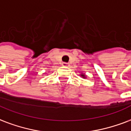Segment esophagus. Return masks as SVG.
<instances>
[{
  "label": "esophagus",
  "mask_w": 131,
  "mask_h": 131,
  "mask_svg": "<svg viewBox=\"0 0 131 131\" xmlns=\"http://www.w3.org/2000/svg\"><path fill=\"white\" fill-rule=\"evenodd\" d=\"M62 66H68V65H69V64H68L67 62H62Z\"/></svg>",
  "instance_id": "34e87169"
}]
</instances>
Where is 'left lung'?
Masks as SVG:
<instances>
[{
    "label": "left lung",
    "instance_id": "obj_1",
    "mask_svg": "<svg viewBox=\"0 0 131 131\" xmlns=\"http://www.w3.org/2000/svg\"><path fill=\"white\" fill-rule=\"evenodd\" d=\"M82 76H83L84 78V75H82Z\"/></svg>",
    "mask_w": 131,
    "mask_h": 131
}]
</instances>
